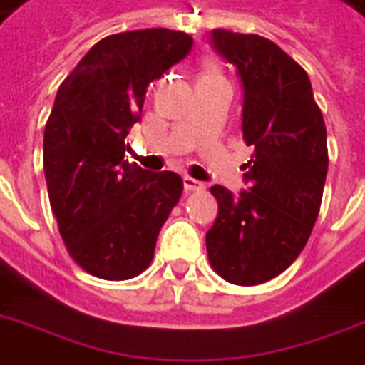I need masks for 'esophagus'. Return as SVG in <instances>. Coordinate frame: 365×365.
I'll return each mask as SVG.
<instances>
[{
	"instance_id": "obj_1",
	"label": "esophagus",
	"mask_w": 365,
	"mask_h": 365,
	"mask_svg": "<svg viewBox=\"0 0 365 365\" xmlns=\"http://www.w3.org/2000/svg\"><path fill=\"white\" fill-rule=\"evenodd\" d=\"M183 190H185V193H191V191H203L205 190V183L200 182V180H193L190 175H185V178H183Z\"/></svg>"
}]
</instances>
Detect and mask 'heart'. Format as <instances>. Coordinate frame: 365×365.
<instances>
[{"instance_id":"1","label":"heart","mask_w":365,"mask_h":365,"mask_svg":"<svg viewBox=\"0 0 365 365\" xmlns=\"http://www.w3.org/2000/svg\"><path fill=\"white\" fill-rule=\"evenodd\" d=\"M203 75H217V71H213V68H209V71H205Z\"/></svg>"}]
</instances>
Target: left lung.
I'll return each mask as SVG.
<instances>
[{"mask_svg":"<svg viewBox=\"0 0 365 365\" xmlns=\"http://www.w3.org/2000/svg\"><path fill=\"white\" fill-rule=\"evenodd\" d=\"M213 47L243 83V140L249 191L233 197L213 185L217 219L205 235L213 271L253 287L297 261L320 211L328 146L307 71L277 43L255 33L211 31Z\"/></svg>","mask_w":365,"mask_h":365,"instance_id":"left-lung-1","label":"left lung"}]
</instances>
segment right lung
<instances>
[{"instance_id":"1","label":"right lung","mask_w":365,"mask_h":365,"mask_svg":"<svg viewBox=\"0 0 365 365\" xmlns=\"http://www.w3.org/2000/svg\"><path fill=\"white\" fill-rule=\"evenodd\" d=\"M190 33L164 27L108 35L61 83L43 136L51 209L73 261L93 277L146 271L182 178L124 162L146 88L191 51Z\"/></svg>"}]
</instances>
